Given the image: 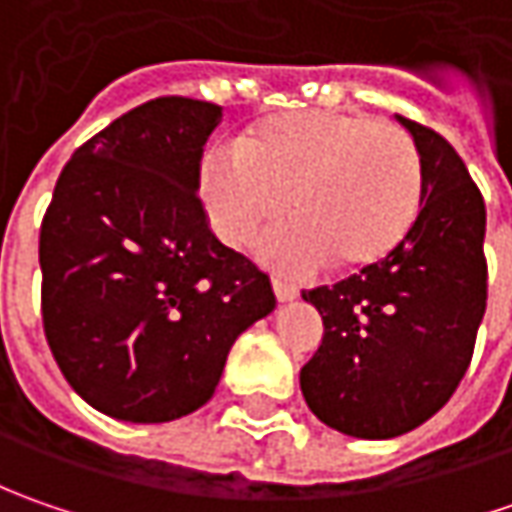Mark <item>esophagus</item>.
<instances>
[{"mask_svg":"<svg viewBox=\"0 0 512 512\" xmlns=\"http://www.w3.org/2000/svg\"><path fill=\"white\" fill-rule=\"evenodd\" d=\"M273 293H276L279 302H293V299L299 296V287L290 285L285 279H273Z\"/></svg>","mask_w":512,"mask_h":512,"instance_id":"34e87169","label":"esophagus"}]
</instances>
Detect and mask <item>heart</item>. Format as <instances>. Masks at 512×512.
<instances>
[{
  "label": "heart",
  "mask_w": 512,
  "mask_h": 512,
  "mask_svg": "<svg viewBox=\"0 0 512 512\" xmlns=\"http://www.w3.org/2000/svg\"><path fill=\"white\" fill-rule=\"evenodd\" d=\"M422 156L410 133L350 110L267 116L236 150L210 148L199 196L216 236L247 247L287 213L262 259L287 273L333 265L367 270L390 259L419 219Z\"/></svg>",
  "instance_id": "1"
}]
</instances>
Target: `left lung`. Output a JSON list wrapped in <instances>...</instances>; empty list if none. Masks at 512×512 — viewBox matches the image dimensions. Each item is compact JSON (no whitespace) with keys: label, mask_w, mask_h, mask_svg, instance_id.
I'll return each mask as SVG.
<instances>
[{"label":"left lung","mask_w":512,"mask_h":512,"mask_svg":"<svg viewBox=\"0 0 512 512\" xmlns=\"http://www.w3.org/2000/svg\"><path fill=\"white\" fill-rule=\"evenodd\" d=\"M422 156L419 219L390 259L302 290L325 336L302 367L307 407L356 439H393L442 410L464 379L487 307L484 199L462 156L399 116Z\"/></svg>","instance_id":"left-lung-1"}]
</instances>
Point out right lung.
Returning a JSON list of instances; mask_svg holds the SVG:
<instances>
[{"mask_svg": "<svg viewBox=\"0 0 512 512\" xmlns=\"http://www.w3.org/2000/svg\"><path fill=\"white\" fill-rule=\"evenodd\" d=\"M222 108L159 96L62 168L39 230L42 325L68 384L122 422L182 419L213 396L239 333L276 307L199 199Z\"/></svg>", "mask_w": 512, "mask_h": 512, "instance_id": "1", "label": "right lung"}]
</instances>
